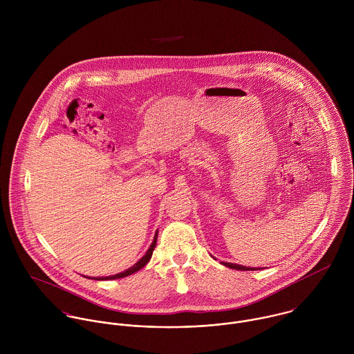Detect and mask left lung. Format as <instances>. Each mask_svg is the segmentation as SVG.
<instances>
[{
  "mask_svg": "<svg viewBox=\"0 0 354 354\" xmlns=\"http://www.w3.org/2000/svg\"><path fill=\"white\" fill-rule=\"evenodd\" d=\"M221 264L229 267V268H233V270H241V271H252V270H257L256 267H245V266H241V264H236V263H226V261H221ZM260 270V268H259Z\"/></svg>",
  "mask_w": 354,
  "mask_h": 354,
  "instance_id": "left-lung-1",
  "label": "left lung"
}]
</instances>
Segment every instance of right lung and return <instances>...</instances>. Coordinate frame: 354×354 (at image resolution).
Listing matches in <instances>:
<instances>
[{"label":"right lung","mask_w":354,"mask_h":354,"mask_svg":"<svg viewBox=\"0 0 354 354\" xmlns=\"http://www.w3.org/2000/svg\"><path fill=\"white\" fill-rule=\"evenodd\" d=\"M156 237H158V232L155 233V236H153V240H152L151 245H150V248L147 250V252L146 254L138 261V263H135L132 267H129L128 270H125V271H122V272H118V274H115V275H109V277H101V278H94L95 281H109V279H118V278H124V277H128V275H131V274H135L136 271H139L140 268H143L149 261H150V259H151L152 252H153V248H155V245H156Z\"/></svg>","instance_id":"right-lung-1"}]
</instances>
